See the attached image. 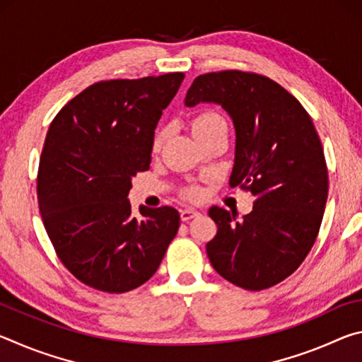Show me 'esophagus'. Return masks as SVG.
Here are the masks:
<instances>
[{
    "instance_id": "obj_1",
    "label": "esophagus",
    "mask_w": 362,
    "mask_h": 362,
    "mask_svg": "<svg viewBox=\"0 0 362 362\" xmlns=\"http://www.w3.org/2000/svg\"><path fill=\"white\" fill-rule=\"evenodd\" d=\"M199 212L194 211V209H183L180 211V218L183 220V222H188V220H192L194 217H198Z\"/></svg>"
}]
</instances>
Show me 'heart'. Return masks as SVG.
Wrapping results in <instances>:
<instances>
[{
    "label": "heart",
    "instance_id": "obj_1",
    "mask_svg": "<svg viewBox=\"0 0 362 362\" xmlns=\"http://www.w3.org/2000/svg\"><path fill=\"white\" fill-rule=\"evenodd\" d=\"M223 127H226V121L223 119V116L218 115L217 112H212V110H207V112L196 115L192 121V132L196 139L203 137L206 134H211L217 129H223ZM164 137H166V131H158L155 140H153V148L158 150L159 146H161ZM187 194L189 198L196 199L201 196V192L198 188H189Z\"/></svg>",
    "mask_w": 362,
    "mask_h": 362
}]
</instances>
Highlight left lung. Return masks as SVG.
<instances>
[{"instance_id": "1", "label": "left lung", "mask_w": 362, "mask_h": 362, "mask_svg": "<svg viewBox=\"0 0 362 362\" xmlns=\"http://www.w3.org/2000/svg\"><path fill=\"white\" fill-rule=\"evenodd\" d=\"M217 103L236 132L230 185L254 194L236 212L212 206L217 235L206 244L220 276L247 291L268 289L296 272L313 247L327 201V168L310 115L267 76L238 70L206 73L185 105Z\"/></svg>"}]
</instances>
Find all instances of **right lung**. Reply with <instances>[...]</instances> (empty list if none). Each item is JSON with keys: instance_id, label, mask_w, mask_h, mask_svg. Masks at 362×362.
<instances>
[{"instance_id": "1", "label": "right lung", "mask_w": 362, "mask_h": 362, "mask_svg": "<svg viewBox=\"0 0 362 362\" xmlns=\"http://www.w3.org/2000/svg\"><path fill=\"white\" fill-rule=\"evenodd\" d=\"M180 71L100 81L60 110L49 126L38 170V204L54 249L73 276L121 293L146 283L180 225L174 207L140 206L127 194L150 168L163 110Z\"/></svg>"}]
</instances>
